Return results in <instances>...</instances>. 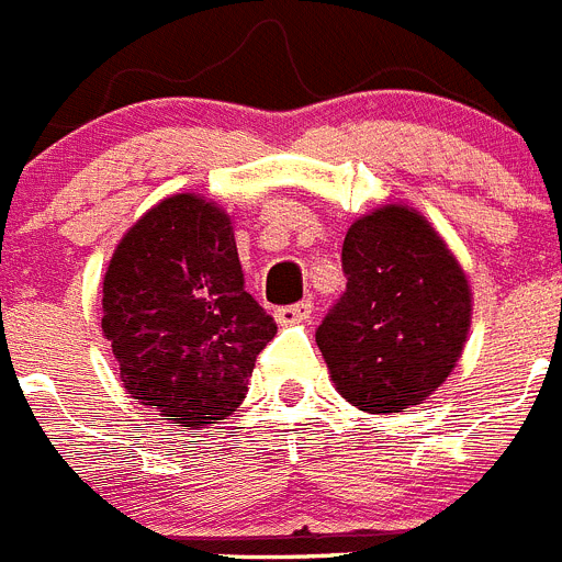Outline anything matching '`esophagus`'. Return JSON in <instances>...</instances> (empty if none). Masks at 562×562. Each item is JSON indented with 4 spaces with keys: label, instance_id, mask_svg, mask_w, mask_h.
Here are the masks:
<instances>
[{
    "label": "esophagus",
    "instance_id": "1",
    "mask_svg": "<svg viewBox=\"0 0 562 562\" xmlns=\"http://www.w3.org/2000/svg\"><path fill=\"white\" fill-rule=\"evenodd\" d=\"M314 314V302L302 300L296 305H285V308H277V322L280 325H300V322H308Z\"/></svg>",
    "mask_w": 562,
    "mask_h": 562
}]
</instances>
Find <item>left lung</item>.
I'll use <instances>...</instances> for the list:
<instances>
[{"instance_id":"obj_1","label":"left lung","mask_w":562,"mask_h":562,"mask_svg":"<svg viewBox=\"0 0 562 562\" xmlns=\"http://www.w3.org/2000/svg\"><path fill=\"white\" fill-rule=\"evenodd\" d=\"M348 288L319 330L330 382L364 413H404L461 359L472 291L432 223L402 203L362 214L345 234Z\"/></svg>"}]
</instances>
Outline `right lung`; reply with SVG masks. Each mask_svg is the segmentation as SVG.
<instances>
[{"mask_svg": "<svg viewBox=\"0 0 562 562\" xmlns=\"http://www.w3.org/2000/svg\"><path fill=\"white\" fill-rule=\"evenodd\" d=\"M101 330L126 393L175 427L200 429L240 407L277 322L243 288L232 217L183 192L115 246Z\"/></svg>", "mask_w": 562, "mask_h": 562, "instance_id": "add662e5", "label": "right lung"}]
</instances>
